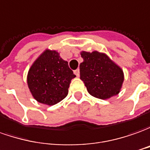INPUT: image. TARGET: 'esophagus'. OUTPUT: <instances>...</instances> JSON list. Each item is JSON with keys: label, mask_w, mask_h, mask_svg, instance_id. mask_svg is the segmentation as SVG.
I'll use <instances>...</instances> for the list:
<instances>
[{"label": "esophagus", "mask_w": 150, "mask_h": 150, "mask_svg": "<svg viewBox=\"0 0 150 150\" xmlns=\"http://www.w3.org/2000/svg\"><path fill=\"white\" fill-rule=\"evenodd\" d=\"M74 73H75V75H76L77 77H79V69L75 70V71H74Z\"/></svg>", "instance_id": "34e87169"}]
</instances>
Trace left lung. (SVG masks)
Listing matches in <instances>:
<instances>
[{
	"instance_id": "obj_1",
	"label": "left lung",
	"mask_w": 150,
	"mask_h": 150,
	"mask_svg": "<svg viewBox=\"0 0 150 150\" xmlns=\"http://www.w3.org/2000/svg\"><path fill=\"white\" fill-rule=\"evenodd\" d=\"M80 79L92 96L107 99L117 94L124 80L122 70L105 54L82 52Z\"/></svg>"
}]
</instances>
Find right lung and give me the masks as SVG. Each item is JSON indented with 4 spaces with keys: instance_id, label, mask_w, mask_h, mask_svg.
<instances>
[{
    "instance_id": "right-lung-1",
    "label": "right lung",
    "mask_w": 150,
    "mask_h": 150,
    "mask_svg": "<svg viewBox=\"0 0 150 150\" xmlns=\"http://www.w3.org/2000/svg\"><path fill=\"white\" fill-rule=\"evenodd\" d=\"M68 62L56 51L47 50L37 59L28 71V88L38 102L54 105L68 94L71 79L75 78Z\"/></svg>"
}]
</instances>
